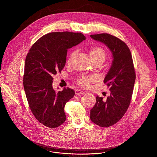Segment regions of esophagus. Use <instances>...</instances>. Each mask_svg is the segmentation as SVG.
<instances>
[{
  "instance_id": "34e87169",
  "label": "esophagus",
  "mask_w": 157,
  "mask_h": 157,
  "mask_svg": "<svg viewBox=\"0 0 157 157\" xmlns=\"http://www.w3.org/2000/svg\"><path fill=\"white\" fill-rule=\"evenodd\" d=\"M84 93H85L84 91H83V90H80V89H76V90H75V94H76V95H78L83 94H84Z\"/></svg>"
}]
</instances>
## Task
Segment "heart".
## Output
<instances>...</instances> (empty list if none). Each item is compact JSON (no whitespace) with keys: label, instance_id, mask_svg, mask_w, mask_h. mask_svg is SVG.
<instances>
[{"label":"heart","instance_id":"obj_1","mask_svg":"<svg viewBox=\"0 0 157 157\" xmlns=\"http://www.w3.org/2000/svg\"><path fill=\"white\" fill-rule=\"evenodd\" d=\"M76 52H72L69 56L68 59V63H70L75 56ZM89 56L92 62L95 61H100L103 62L106 58V51L102 47L100 46H94L92 47L89 51ZM95 78L94 76H81L76 79L77 84L82 87L87 88L88 87L92 82L95 81Z\"/></svg>","mask_w":157,"mask_h":157}]
</instances>
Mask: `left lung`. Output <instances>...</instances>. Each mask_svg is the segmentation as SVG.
I'll return each instance as SVG.
<instances>
[{
    "instance_id": "1",
    "label": "left lung",
    "mask_w": 157,
    "mask_h": 157,
    "mask_svg": "<svg viewBox=\"0 0 157 157\" xmlns=\"http://www.w3.org/2000/svg\"><path fill=\"white\" fill-rule=\"evenodd\" d=\"M90 37L105 44L113 57L112 65L103 81L110 88V95L105 100L97 96L90 114L91 121L95 124L108 128L118 122L128 109L136 73L131 51L124 42L107 33L92 34Z\"/></svg>"
}]
</instances>
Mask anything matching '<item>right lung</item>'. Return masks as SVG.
<instances>
[{"mask_svg":"<svg viewBox=\"0 0 157 157\" xmlns=\"http://www.w3.org/2000/svg\"><path fill=\"white\" fill-rule=\"evenodd\" d=\"M85 39L81 33H48L26 56L23 86L28 105L36 120L48 128H57L65 121V104L75 94L69 87L57 93L52 87L53 76L64 68L67 50Z\"/></svg>","mask_w":157,"mask_h":157,"instance_id":"right-lung-1","label":"right lung"}]
</instances>
